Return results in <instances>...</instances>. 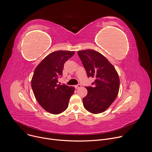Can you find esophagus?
Segmentation results:
<instances>
[{
  "instance_id": "1",
  "label": "esophagus",
  "mask_w": 152,
  "mask_h": 152,
  "mask_svg": "<svg viewBox=\"0 0 152 152\" xmlns=\"http://www.w3.org/2000/svg\"><path fill=\"white\" fill-rule=\"evenodd\" d=\"M80 86H81L80 84H78V85H75V88H76V89H78V88H80Z\"/></svg>"
}]
</instances>
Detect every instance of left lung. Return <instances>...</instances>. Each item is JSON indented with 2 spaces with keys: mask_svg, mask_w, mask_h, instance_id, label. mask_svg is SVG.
<instances>
[{
  "mask_svg": "<svg viewBox=\"0 0 152 152\" xmlns=\"http://www.w3.org/2000/svg\"><path fill=\"white\" fill-rule=\"evenodd\" d=\"M88 77L95 78L93 86H86L88 93L83 98L86 110L93 114L105 111L116 99L120 79L113 65L100 53L92 49L77 51Z\"/></svg>",
  "mask_w": 152,
  "mask_h": 152,
  "instance_id": "left-lung-1",
  "label": "left lung"
}]
</instances>
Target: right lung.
<instances>
[{"label":"right lung","mask_w":152,"mask_h":152,"mask_svg":"<svg viewBox=\"0 0 152 152\" xmlns=\"http://www.w3.org/2000/svg\"><path fill=\"white\" fill-rule=\"evenodd\" d=\"M75 51L58 50L46 56L35 68L31 80L32 88L38 103L47 112L59 114L66 111L75 88L58 84L64 64Z\"/></svg>","instance_id":"obj_1"}]
</instances>
